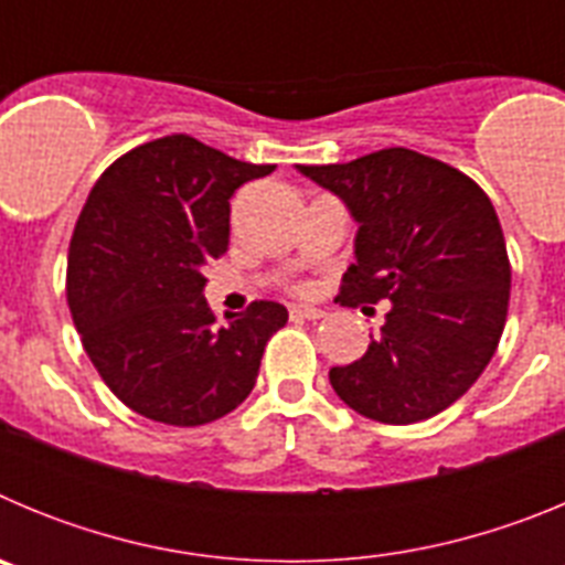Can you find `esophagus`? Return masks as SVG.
<instances>
[{
    "label": "esophagus",
    "instance_id": "1",
    "mask_svg": "<svg viewBox=\"0 0 565 565\" xmlns=\"http://www.w3.org/2000/svg\"><path fill=\"white\" fill-rule=\"evenodd\" d=\"M326 313L319 311V308H308V306H294L291 308V319H322Z\"/></svg>",
    "mask_w": 565,
    "mask_h": 565
}]
</instances>
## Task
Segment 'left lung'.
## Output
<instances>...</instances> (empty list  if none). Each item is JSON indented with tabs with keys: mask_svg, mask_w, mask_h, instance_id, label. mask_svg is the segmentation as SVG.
Instances as JSON below:
<instances>
[{
	"mask_svg": "<svg viewBox=\"0 0 565 565\" xmlns=\"http://www.w3.org/2000/svg\"><path fill=\"white\" fill-rule=\"evenodd\" d=\"M297 169L359 223L337 302H391L362 359L328 373L337 396L382 424L447 411L481 376L507 322L512 268L492 201L463 172L404 147Z\"/></svg>",
	"mask_w": 565,
	"mask_h": 565,
	"instance_id": "left-lung-1",
	"label": "left lung"
}]
</instances>
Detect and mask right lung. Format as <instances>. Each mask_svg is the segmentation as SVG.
Masks as SVG:
<instances>
[{
  "label": "right lung",
  "instance_id": "right-lung-1",
  "mask_svg": "<svg viewBox=\"0 0 565 565\" xmlns=\"http://www.w3.org/2000/svg\"><path fill=\"white\" fill-rule=\"evenodd\" d=\"M274 169L167 135L121 154L89 192L70 239L67 302L89 362L129 411L198 427L252 393L288 311L257 299L217 322L203 268L228 248L232 194Z\"/></svg>",
  "mask_w": 565,
  "mask_h": 565
}]
</instances>
